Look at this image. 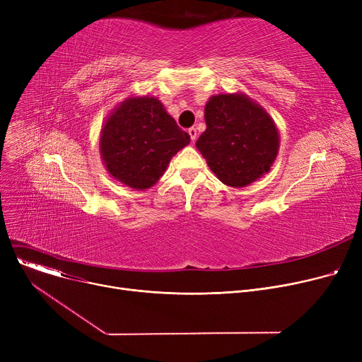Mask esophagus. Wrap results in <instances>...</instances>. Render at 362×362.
<instances>
[{"mask_svg": "<svg viewBox=\"0 0 362 362\" xmlns=\"http://www.w3.org/2000/svg\"><path fill=\"white\" fill-rule=\"evenodd\" d=\"M187 133H189V136H191V141H192V142H195V141H197V136H198V132H197V129H195V127L187 129Z\"/></svg>", "mask_w": 362, "mask_h": 362, "instance_id": "34e87169", "label": "esophagus"}]
</instances>
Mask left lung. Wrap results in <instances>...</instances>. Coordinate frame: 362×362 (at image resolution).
<instances>
[{"mask_svg":"<svg viewBox=\"0 0 362 362\" xmlns=\"http://www.w3.org/2000/svg\"><path fill=\"white\" fill-rule=\"evenodd\" d=\"M204 117L206 129L197 148L220 182L245 187L269 173L280 136L259 104L245 93H220L208 100Z\"/></svg>","mask_w":362,"mask_h":362,"instance_id":"8db88e82","label":"left lung"}]
</instances>
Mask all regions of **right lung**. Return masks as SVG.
<instances>
[{
  "mask_svg": "<svg viewBox=\"0 0 362 362\" xmlns=\"http://www.w3.org/2000/svg\"><path fill=\"white\" fill-rule=\"evenodd\" d=\"M191 142L154 97H130L112 110L100 136L108 173L129 187L156 185L170 160Z\"/></svg>",
  "mask_w": 362,
  "mask_h": 362,
  "instance_id": "obj_1",
  "label": "right lung"
}]
</instances>
